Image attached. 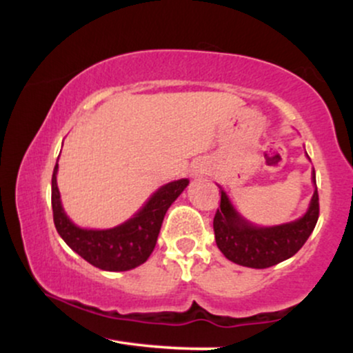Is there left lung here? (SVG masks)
Returning <instances> with one entry per match:
<instances>
[{
  "instance_id": "8db88e82",
  "label": "left lung",
  "mask_w": 353,
  "mask_h": 353,
  "mask_svg": "<svg viewBox=\"0 0 353 353\" xmlns=\"http://www.w3.org/2000/svg\"><path fill=\"white\" fill-rule=\"evenodd\" d=\"M315 182V171L314 177ZM319 221V192L314 190L307 212L297 221L274 228H255L230 204L221 190V205L214 216V234L221 252L234 264L267 269L295 255L310 237Z\"/></svg>"
}]
</instances>
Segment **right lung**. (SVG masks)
<instances>
[{
  "label": "right lung",
  "mask_w": 353,
  "mask_h": 353,
  "mask_svg": "<svg viewBox=\"0 0 353 353\" xmlns=\"http://www.w3.org/2000/svg\"><path fill=\"white\" fill-rule=\"evenodd\" d=\"M58 163L51 179V205L56 230L63 241L89 264L109 272H123L144 264L156 247L168 209L188 188V179L169 182L152 194L144 208L117 228L106 230L81 229L72 224L61 205L56 184Z\"/></svg>",
  "instance_id": "1"
}]
</instances>
